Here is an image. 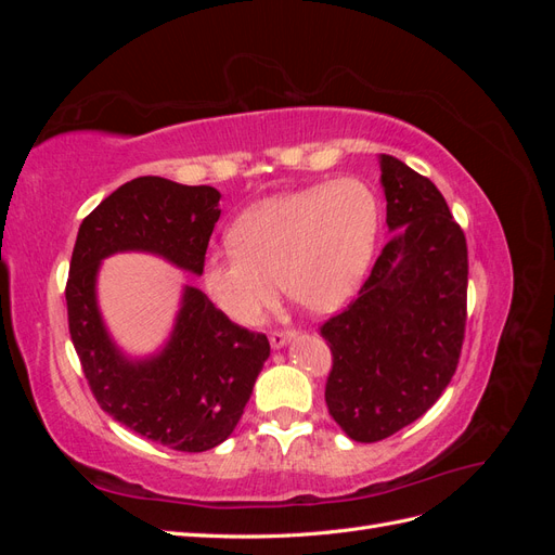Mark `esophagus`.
I'll use <instances>...</instances> for the list:
<instances>
[{
    "label": "esophagus",
    "mask_w": 555,
    "mask_h": 555,
    "mask_svg": "<svg viewBox=\"0 0 555 555\" xmlns=\"http://www.w3.org/2000/svg\"><path fill=\"white\" fill-rule=\"evenodd\" d=\"M294 335H296V331H292V328H287V331H273L271 333V347L273 349H280V347H284V345H287L292 338H294Z\"/></svg>",
    "instance_id": "1"
}]
</instances>
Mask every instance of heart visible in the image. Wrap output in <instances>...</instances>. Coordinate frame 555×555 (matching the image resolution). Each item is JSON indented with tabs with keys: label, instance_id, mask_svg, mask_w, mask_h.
<instances>
[{
	"label": "heart",
	"instance_id": "heart-1",
	"mask_svg": "<svg viewBox=\"0 0 555 555\" xmlns=\"http://www.w3.org/2000/svg\"><path fill=\"white\" fill-rule=\"evenodd\" d=\"M379 233V198L359 178H335L275 194L231 224V243L201 263V282L224 317L259 326L278 300L328 314L354 296L371 268Z\"/></svg>",
	"mask_w": 555,
	"mask_h": 555
}]
</instances>
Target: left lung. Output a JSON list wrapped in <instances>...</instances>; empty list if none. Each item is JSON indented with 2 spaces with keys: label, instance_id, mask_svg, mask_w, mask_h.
I'll list each match as a JSON object with an SVG mask.
<instances>
[{
  "label": "left lung",
  "instance_id": "left-lung-1",
  "mask_svg": "<svg viewBox=\"0 0 555 555\" xmlns=\"http://www.w3.org/2000/svg\"><path fill=\"white\" fill-rule=\"evenodd\" d=\"M384 245L359 296L322 331L333 354L326 405L354 442L391 438L426 414L456 373L467 319V245L435 184L379 157Z\"/></svg>",
  "mask_w": 555,
  "mask_h": 555
}]
</instances>
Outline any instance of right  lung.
<instances>
[{"label":"right lung","mask_w":555,"mask_h":555,"mask_svg":"<svg viewBox=\"0 0 555 555\" xmlns=\"http://www.w3.org/2000/svg\"><path fill=\"white\" fill-rule=\"evenodd\" d=\"M220 196L208 184L159 176L125 182L82 220L64 292L72 343L99 408L176 451H208L229 438L271 345L184 287L169 343L147 359H127L99 312L96 273L115 251H150L201 275Z\"/></svg>","instance_id":"add662e5"}]
</instances>
